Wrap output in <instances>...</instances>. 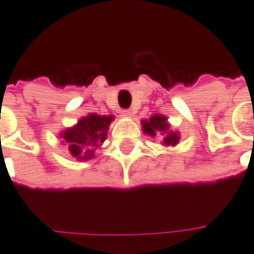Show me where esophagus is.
I'll list each match as a JSON object with an SVG mask.
<instances>
[{
	"label": "esophagus",
	"instance_id": "obj_1",
	"mask_svg": "<svg viewBox=\"0 0 254 254\" xmlns=\"http://www.w3.org/2000/svg\"><path fill=\"white\" fill-rule=\"evenodd\" d=\"M122 116H123V117H131L132 110H130V109H127V110H123Z\"/></svg>",
	"mask_w": 254,
	"mask_h": 254
}]
</instances>
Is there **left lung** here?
<instances>
[{
    "label": "left lung",
    "mask_w": 254,
    "mask_h": 254,
    "mask_svg": "<svg viewBox=\"0 0 254 254\" xmlns=\"http://www.w3.org/2000/svg\"><path fill=\"white\" fill-rule=\"evenodd\" d=\"M142 131L151 137L162 135V145H177L180 141V134L172 131L170 124L167 122V117L161 114H154L150 120H142Z\"/></svg>",
    "instance_id": "8db88e82"
}]
</instances>
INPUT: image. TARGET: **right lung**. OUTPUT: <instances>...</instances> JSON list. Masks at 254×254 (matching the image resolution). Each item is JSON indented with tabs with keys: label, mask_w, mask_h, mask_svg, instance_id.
Here are the masks:
<instances>
[{
	"label": "right lung",
	"mask_w": 254,
	"mask_h": 254,
	"mask_svg": "<svg viewBox=\"0 0 254 254\" xmlns=\"http://www.w3.org/2000/svg\"><path fill=\"white\" fill-rule=\"evenodd\" d=\"M113 116H99L96 113L80 119L73 127L66 128L61 138H64L69 152L77 160H92L94 152L102 145L109 126L113 122Z\"/></svg>",
	"instance_id": "add662e5"
}]
</instances>
